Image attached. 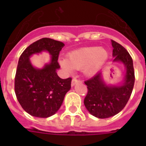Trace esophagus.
Segmentation results:
<instances>
[{
	"label": "esophagus",
	"instance_id": "34e87169",
	"mask_svg": "<svg viewBox=\"0 0 146 146\" xmlns=\"http://www.w3.org/2000/svg\"><path fill=\"white\" fill-rule=\"evenodd\" d=\"M79 82H81V81H80V80H77V79L74 78V79H73V80H72L71 85H72V86H75L76 84H77V83H79Z\"/></svg>",
	"mask_w": 146,
	"mask_h": 146
}]
</instances>
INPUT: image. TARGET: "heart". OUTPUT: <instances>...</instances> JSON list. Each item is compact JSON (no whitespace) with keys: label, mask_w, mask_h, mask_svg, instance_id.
I'll return each instance as SVG.
<instances>
[{"label":"heart","mask_w":146,"mask_h":146,"mask_svg":"<svg viewBox=\"0 0 146 146\" xmlns=\"http://www.w3.org/2000/svg\"><path fill=\"white\" fill-rule=\"evenodd\" d=\"M108 57V53L103 48L88 47L73 50L68 55V59L60 60V65L67 71L73 69L82 70L84 74H95Z\"/></svg>","instance_id":"b5f03b06"}]
</instances>
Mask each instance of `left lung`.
<instances>
[{
	"label": "left lung",
	"instance_id": "left-lung-1",
	"mask_svg": "<svg viewBox=\"0 0 146 146\" xmlns=\"http://www.w3.org/2000/svg\"><path fill=\"white\" fill-rule=\"evenodd\" d=\"M113 62H120L126 68L124 80L120 86H108L99 72L85 81L88 92L84 104L92 115L98 118H108L116 115L126 106L131 96L134 82L133 64L131 56L123 47L111 40Z\"/></svg>",
	"mask_w": 146,
	"mask_h": 146
}]
</instances>
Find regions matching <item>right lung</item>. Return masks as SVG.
I'll return each mask as SVG.
<instances>
[{
    "label": "right lung",
    "instance_id": "right-lung-1",
    "mask_svg": "<svg viewBox=\"0 0 146 146\" xmlns=\"http://www.w3.org/2000/svg\"><path fill=\"white\" fill-rule=\"evenodd\" d=\"M63 42L43 38L31 44L21 54L15 76V93L24 111L37 117L54 115L61 106L66 92L71 88V78L63 80L57 74V62ZM48 51L51 61L42 69L34 68L29 57Z\"/></svg>",
    "mask_w": 146,
    "mask_h": 146
}]
</instances>
